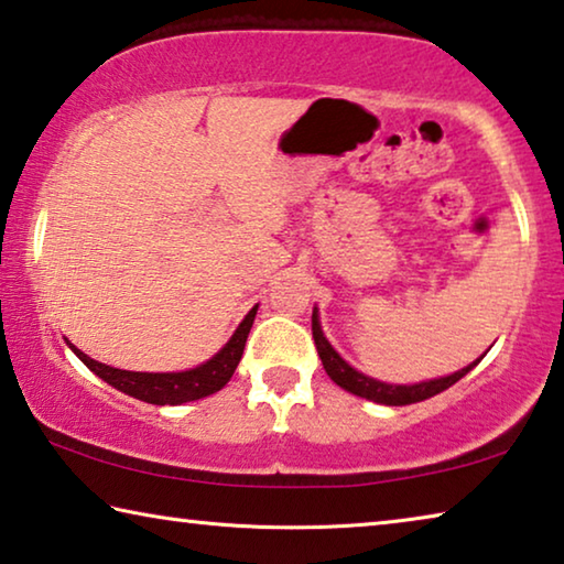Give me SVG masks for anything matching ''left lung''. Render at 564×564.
<instances>
[{"mask_svg":"<svg viewBox=\"0 0 564 564\" xmlns=\"http://www.w3.org/2000/svg\"><path fill=\"white\" fill-rule=\"evenodd\" d=\"M311 332H314L316 351H318V357H322V365L326 369V375H329L341 390L357 394V398L380 402V405H392V408L413 405V402H423L427 398H433V394L448 390L451 384H456L460 377H466L470 369L481 362L484 355H486V351H484V355L478 357L476 362H470L468 367L458 369V372H453V375L435 377V380H423V382H415V384H390V382L375 380V377H369V375H362L359 369L351 367L347 359H344L339 351L332 347V341L324 336L322 322H318V308L316 306H314V314H311Z\"/></svg>","mask_w":564,"mask_h":564,"instance_id":"left-lung-1","label":"left lung"}]
</instances>
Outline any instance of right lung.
Wrapping results in <instances>:
<instances>
[{
	"label": "right lung",
	"mask_w": 564,
	"mask_h": 564,
	"mask_svg": "<svg viewBox=\"0 0 564 564\" xmlns=\"http://www.w3.org/2000/svg\"><path fill=\"white\" fill-rule=\"evenodd\" d=\"M258 304L248 311L238 329L230 336V341L217 351L215 357H209L207 362H202L192 369H182V372H129V369H116L111 365L96 362L88 355L67 341V347L73 349V355L86 365L90 372L98 375L100 380L111 384V388L121 390L129 398L144 400L149 405H182V402L202 400L207 394H215L230 382V377L238 369V362L246 349L250 326L256 322Z\"/></svg>",
	"instance_id": "right-lung-1"
}]
</instances>
